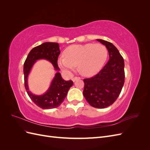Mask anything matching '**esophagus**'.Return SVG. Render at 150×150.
I'll return each instance as SVG.
<instances>
[{"label": "esophagus", "instance_id": "obj_1", "mask_svg": "<svg viewBox=\"0 0 150 150\" xmlns=\"http://www.w3.org/2000/svg\"><path fill=\"white\" fill-rule=\"evenodd\" d=\"M80 79L79 77H74V78H73L72 79V81H73V82H75V81H76L77 79Z\"/></svg>", "mask_w": 150, "mask_h": 150}]
</instances>
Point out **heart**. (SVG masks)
I'll use <instances>...</instances> for the list:
<instances>
[{"label": "heart", "mask_w": 150, "mask_h": 150, "mask_svg": "<svg viewBox=\"0 0 150 150\" xmlns=\"http://www.w3.org/2000/svg\"><path fill=\"white\" fill-rule=\"evenodd\" d=\"M64 57H59L57 64L62 70L71 72L76 66L80 73L89 76L100 71L108 57V50L101 44L88 43L72 45L64 52Z\"/></svg>", "instance_id": "1"}]
</instances>
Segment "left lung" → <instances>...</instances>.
<instances>
[{
    "label": "left lung",
    "instance_id": "8db88e82",
    "mask_svg": "<svg viewBox=\"0 0 150 150\" xmlns=\"http://www.w3.org/2000/svg\"><path fill=\"white\" fill-rule=\"evenodd\" d=\"M107 48L110 59L98 74L84 79L83 95L91 106L105 108L119 96L125 83L124 59L112 43L96 39Z\"/></svg>",
    "mask_w": 150,
    "mask_h": 150
}]
</instances>
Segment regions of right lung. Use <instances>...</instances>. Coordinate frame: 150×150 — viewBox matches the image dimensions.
I'll return each mask as SVG.
<instances>
[{"label":"right lung","instance_id":"obj_1","mask_svg":"<svg viewBox=\"0 0 150 150\" xmlns=\"http://www.w3.org/2000/svg\"><path fill=\"white\" fill-rule=\"evenodd\" d=\"M59 45L56 42H44L34 47L29 53L24 64V84L29 96L36 105L42 109H52L59 106L64 101L68 91L73 85L71 80L62 79L57 66V58L60 54ZM44 59L51 62L57 71L46 93L35 95L29 90L27 79L30 72L38 60Z\"/></svg>","mask_w":150,"mask_h":150}]
</instances>
